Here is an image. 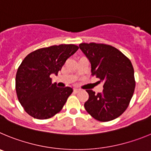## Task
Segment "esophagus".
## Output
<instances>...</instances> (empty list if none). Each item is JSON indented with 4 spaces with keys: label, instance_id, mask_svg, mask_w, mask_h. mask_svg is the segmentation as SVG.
<instances>
[{
    "label": "esophagus",
    "instance_id": "obj_1",
    "mask_svg": "<svg viewBox=\"0 0 151 151\" xmlns=\"http://www.w3.org/2000/svg\"><path fill=\"white\" fill-rule=\"evenodd\" d=\"M81 91V89H78V88H74V92H75V93H77V92H79Z\"/></svg>",
    "mask_w": 151,
    "mask_h": 151
}]
</instances>
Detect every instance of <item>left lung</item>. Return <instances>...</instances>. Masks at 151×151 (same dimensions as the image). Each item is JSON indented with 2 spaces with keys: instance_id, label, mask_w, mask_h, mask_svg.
I'll return each instance as SVG.
<instances>
[{
  "instance_id": "obj_1",
  "label": "left lung",
  "mask_w": 151,
  "mask_h": 151,
  "mask_svg": "<svg viewBox=\"0 0 151 151\" xmlns=\"http://www.w3.org/2000/svg\"><path fill=\"white\" fill-rule=\"evenodd\" d=\"M80 49L89 59L92 75L103 82L102 92L86 90L89 99L86 111L99 121L116 119L128 108L135 87L134 68L129 59L119 50L104 43H82Z\"/></svg>"
}]
</instances>
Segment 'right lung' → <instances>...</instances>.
<instances>
[{
	"instance_id": "add662e5",
	"label": "right lung",
	"mask_w": 151,
	"mask_h": 151,
	"mask_svg": "<svg viewBox=\"0 0 151 151\" xmlns=\"http://www.w3.org/2000/svg\"><path fill=\"white\" fill-rule=\"evenodd\" d=\"M78 49L74 44L54 45L35 50L23 59L16 72V91L28 114L47 119L62 109L73 89L68 86L57 87L50 75H57Z\"/></svg>"
}]
</instances>
